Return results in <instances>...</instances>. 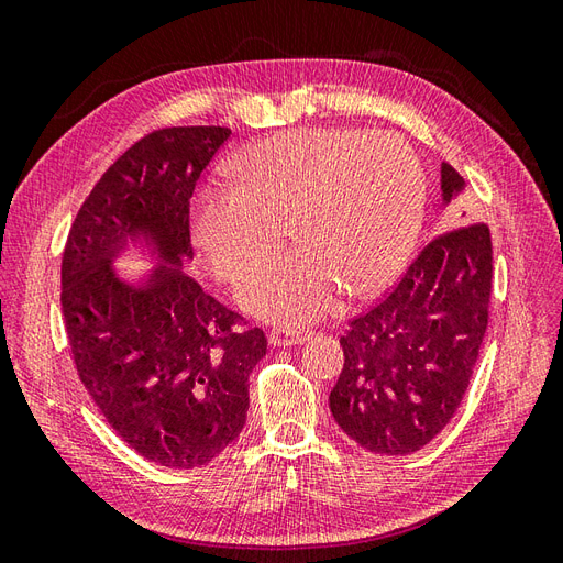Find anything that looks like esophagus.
<instances>
[{"mask_svg": "<svg viewBox=\"0 0 563 563\" xmlns=\"http://www.w3.org/2000/svg\"><path fill=\"white\" fill-rule=\"evenodd\" d=\"M312 333L308 331H284V329H275L269 331V343L275 347H294V345H302L305 340H310Z\"/></svg>", "mask_w": 563, "mask_h": 563, "instance_id": "obj_1", "label": "esophagus"}]
</instances>
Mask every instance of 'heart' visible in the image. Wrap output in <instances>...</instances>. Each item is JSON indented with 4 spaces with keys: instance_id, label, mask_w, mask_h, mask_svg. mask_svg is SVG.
Listing matches in <instances>:
<instances>
[{
    "instance_id": "obj_1",
    "label": "heart",
    "mask_w": 563,
    "mask_h": 563,
    "mask_svg": "<svg viewBox=\"0 0 563 563\" xmlns=\"http://www.w3.org/2000/svg\"><path fill=\"white\" fill-rule=\"evenodd\" d=\"M236 185H203L192 232L216 275L240 282L251 314L302 327L329 312L340 288L378 291L406 267L428 203L413 147L395 133L294 129L249 147L234 162Z\"/></svg>"
}]
</instances>
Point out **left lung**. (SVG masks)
Instances as JSON below:
<instances>
[{"mask_svg": "<svg viewBox=\"0 0 563 563\" xmlns=\"http://www.w3.org/2000/svg\"><path fill=\"white\" fill-rule=\"evenodd\" d=\"M463 192L465 180L441 164L444 207ZM490 275L488 228H455L424 246L378 305L350 321L329 406L362 449L408 455L446 428L479 356Z\"/></svg>", "mask_w": 563, "mask_h": 563, "instance_id": "1", "label": "left lung"}]
</instances>
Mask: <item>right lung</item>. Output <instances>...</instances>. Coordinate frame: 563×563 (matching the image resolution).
Returning <instances> with one entry per match:
<instances>
[{
	"mask_svg": "<svg viewBox=\"0 0 563 563\" xmlns=\"http://www.w3.org/2000/svg\"><path fill=\"white\" fill-rule=\"evenodd\" d=\"M230 139L225 126L145 135L96 183L67 234L60 305L77 373L110 428L152 463L207 465L242 432L261 329L232 331V310L185 275L195 258L190 197ZM153 267L131 280L126 252Z\"/></svg>",
	"mask_w": 563,
	"mask_h": 563,
	"instance_id": "right-lung-1",
	"label": "right lung"
}]
</instances>
